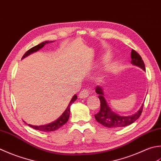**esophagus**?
I'll return each instance as SVG.
<instances>
[{
	"label": "esophagus",
	"mask_w": 161,
	"mask_h": 161,
	"mask_svg": "<svg viewBox=\"0 0 161 161\" xmlns=\"http://www.w3.org/2000/svg\"><path fill=\"white\" fill-rule=\"evenodd\" d=\"M89 90H86V89H84L83 90H82L79 93V98L80 99H85V98H87L88 96H89Z\"/></svg>",
	"instance_id": "1"
}]
</instances>
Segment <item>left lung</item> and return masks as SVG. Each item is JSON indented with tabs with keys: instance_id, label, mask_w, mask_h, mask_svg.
I'll return each instance as SVG.
<instances>
[{
	"instance_id": "obj_1",
	"label": "left lung",
	"mask_w": 161,
	"mask_h": 161,
	"mask_svg": "<svg viewBox=\"0 0 161 161\" xmlns=\"http://www.w3.org/2000/svg\"><path fill=\"white\" fill-rule=\"evenodd\" d=\"M131 64L134 66H137L145 71V63L140 55L136 51H131ZM96 93L99 95L98 97L101 102V108L99 112L94 115L95 119L98 122L103 126L108 128H122L127 126L133 124L140 117L142 112L143 105L142 104L139 110L132 115L122 116L119 114L114 113L111 110L108 106L107 101L105 99L103 93V87L101 86L96 87Z\"/></svg>"
}]
</instances>
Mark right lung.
<instances>
[{"instance_id":"add662e5","label":"right lung","mask_w":161,"mask_h":161,"mask_svg":"<svg viewBox=\"0 0 161 161\" xmlns=\"http://www.w3.org/2000/svg\"><path fill=\"white\" fill-rule=\"evenodd\" d=\"M53 42V41H46V42H42L41 44H39L35 47H32V48H31L30 50H28L26 53L24 55V56L22 57V59H24L26 57H28V55H30L32 53H34L35 52L38 51L39 50H40L42 48L44 47V46L46 45L48 43H52ZM77 99V95L75 94L74 96L72 97L71 100L70 101L69 103L67 108H66V110H64V112L62 114V115L58 118V119L54 121V122L49 123L48 124H45V125H40V126H35V125H31V124H28L29 126H31L32 129H34L35 130H38L40 131H43V132H50V131H53L57 130L58 129H60L61 126H62L64 124H66L67 122V121L69 118V115H70V106Z\"/></svg>"}]
</instances>
